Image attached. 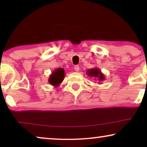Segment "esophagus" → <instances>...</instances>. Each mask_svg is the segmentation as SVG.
<instances>
[{"instance_id": "1", "label": "esophagus", "mask_w": 147, "mask_h": 147, "mask_svg": "<svg viewBox=\"0 0 147 147\" xmlns=\"http://www.w3.org/2000/svg\"><path fill=\"white\" fill-rule=\"evenodd\" d=\"M74 70H75L76 71H79L80 70V67L78 65H75L74 66Z\"/></svg>"}]
</instances>
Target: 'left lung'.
<instances>
[{
  "label": "left lung",
  "instance_id": "8db88e82",
  "mask_svg": "<svg viewBox=\"0 0 147 147\" xmlns=\"http://www.w3.org/2000/svg\"><path fill=\"white\" fill-rule=\"evenodd\" d=\"M86 74L90 78H93L96 80H98L100 84V82L105 80V76L102 73L101 70L98 67H94L92 69H89L86 71Z\"/></svg>",
  "mask_w": 147,
  "mask_h": 147
}]
</instances>
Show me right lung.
Returning <instances> with one entry per match:
<instances>
[{
  "instance_id": "obj_1",
  "label": "right lung",
  "mask_w": 147,
  "mask_h": 147,
  "mask_svg": "<svg viewBox=\"0 0 147 147\" xmlns=\"http://www.w3.org/2000/svg\"><path fill=\"white\" fill-rule=\"evenodd\" d=\"M64 71H65L63 68H58L55 69V71L52 72L48 79L49 83L54 87H59L65 78V74L64 73Z\"/></svg>"
}]
</instances>
